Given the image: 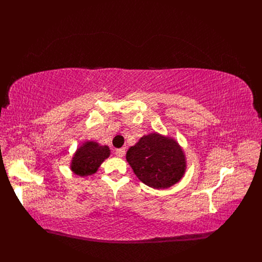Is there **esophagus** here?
I'll return each mask as SVG.
<instances>
[{
  "instance_id": "esophagus-1",
  "label": "esophagus",
  "mask_w": 262,
  "mask_h": 262,
  "mask_svg": "<svg viewBox=\"0 0 262 262\" xmlns=\"http://www.w3.org/2000/svg\"><path fill=\"white\" fill-rule=\"evenodd\" d=\"M116 155H117L118 157L125 156V149H124V148H118V149H116Z\"/></svg>"
}]
</instances>
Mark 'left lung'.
Here are the masks:
<instances>
[{
	"label": "left lung",
	"mask_w": 262,
	"mask_h": 262,
	"mask_svg": "<svg viewBox=\"0 0 262 262\" xmlns=\"http://www.w3.org/2000/svg\"><path fill=\"white\" fill-rule=\"evenodd\" d=\"M126 159L137 177L155 189L176 184L186 168L184 152L178 143L156 133L143 136L127 150Z\"/></svg>",
	"instance_id": "obj_1"
}]
</instances>
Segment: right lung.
<instances>
[{"label": "right lung", "instance_id": "right-lung-1", "mask_svg": "<svg viewBox=\"0 0 262 262\" xmlns=\"http://www.w3.org/2000/svg\"><path fill=\"white\" fill-rule=\"evenodd\" d=\"M110 155L108 146H100L95 142H86L80 146L73 157L71 169L79 176H87L96 172L101 163Z\"/></svg>", "mask_w": 262, "mask_h": 262}]
</instances>
